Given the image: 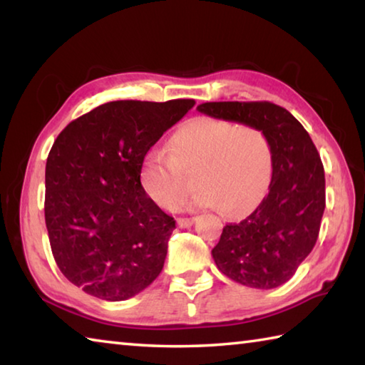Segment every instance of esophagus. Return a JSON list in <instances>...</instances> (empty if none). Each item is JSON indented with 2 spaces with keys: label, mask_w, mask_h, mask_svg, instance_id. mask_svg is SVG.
I'll list each match as a JSON object with an SVG mask.
<instances>
[{
  "label": "esophagus",
  "mask_w": 365,
  "mask_h": 365,
  "mask_svg": "<svg viewBox=\"0 0 365 365\" xmlns=\"http://www.w3.org/2000/svg\"><path fill=\"white\" fill-rule=\"evenodd\" d=\"M195 220H196L195 217H180V219H177V225L180 228H188L193 225Z\"/></svg>",
  "instance_id": "34e87169"
}]
</instances>
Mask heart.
<instances>
[{"label": "heart", "mask_w": 365, "mask_h": 365, "mask_svg": "<svg viewBox=\"0 0 365 365\" xmlns=\"http://www.w3.org/2000/svg\"><path fill=\"white\" fill-rule=\"evenodd\" d=\"M169 153L151 150L140 168V185L159 207L175 211L195 177L193 207H222L243 217L259 206L274 174V148L267 133L252 125L196 117L169 140Z\"/></svg>", "instance_id": "obj_1"}]
</instances>
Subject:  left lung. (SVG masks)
<instances>
[{
	"label": "left lung",
	"mask_w": 365,
	"mask_h": 365,
	"mask_svg": "<svg viewBox=\"0 0 365 365\" xmlns=\"http://www.w3.org/2000/svg\"><path fill=\"white\" fill-rule=\"evenodd\" d=\"M214 119L252 125L274 148L267 195L252 214L222 230L212 257L240 285L270 289L294 275L317 242L325 209L324 165L304 127L287 109L269 101H220L196 108Z\"/></svg>",
	"instance_id": "obj_1"
}]
</instances>
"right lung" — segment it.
<instances>
[{
  "label": "right lung",
  "instance_id": "1",
  "mask_svg": "<svg viewBox=\"0 0 365 365\" xmlns=\"http://www.w3.org/2000/svg\"><path fill=\"white\" fill-rule=\"evenodd\" d=\"M193 106L110 101L58 135L46 159L45 220L59 270L85 293L125 301L163 270L175 220L146 196L140 168Z\"/></svg>",
  "mask_w": 365,
  "mask_h": 365
}]
</instances>
